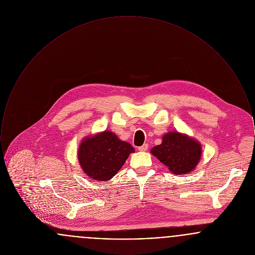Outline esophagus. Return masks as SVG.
Segmentation results:
<instances>
[{"mask_svg": "<svg viewBox=\"0 0 255 255\" xmlns=\"http://www.w3.org/2000/svg\"><path fill=\"white\" fill-rule=\"evenodd\" d=\"M147 149H148V144L147 143H144L143 145L138 147V151H140V152H145V151H147Z\"/></svg>", "mask_w": 255, "mask_h": 255, "instance_id": "esophagus-1", "label": "esophagus"}]
</instances>
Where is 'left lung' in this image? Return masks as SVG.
Returning <instances> with one entry per match:
<instances>
[{
    "instance_id": "obj_1",
    "label": "left lung",
    "mask_w": 255,
    "mask_h": 255,
    "mask_svg": "<svg viewBox=\"0 0 255 255\" xmlns=\"http://www.w3.org/2000/svg\"><path fill=\"white\" fill-rule=\"evenodd\" d=\"M175 175L187 174L195 169L202 156L201 143L193 137L179 132H169L162 136V142L151 149Z\"/></svg>"
}]
</instances>
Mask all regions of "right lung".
Segmentation results:
<instances>
[{"label": "right lung", "mask_w": 255, "mask_h": 255, "mask_svg": "<svg viewBox=\"0 0 255 255\" xmlns=\"http://www.w3.org/2000/svg\"><path fill=\"white\" fill-rule=\"evenodd\" d=\"M134 149L111 131L85 137L78 148L81 168L91 179L99 182L111 180L121 170Z\"/></svg>", "instance_id": "1"}]
</instances>
